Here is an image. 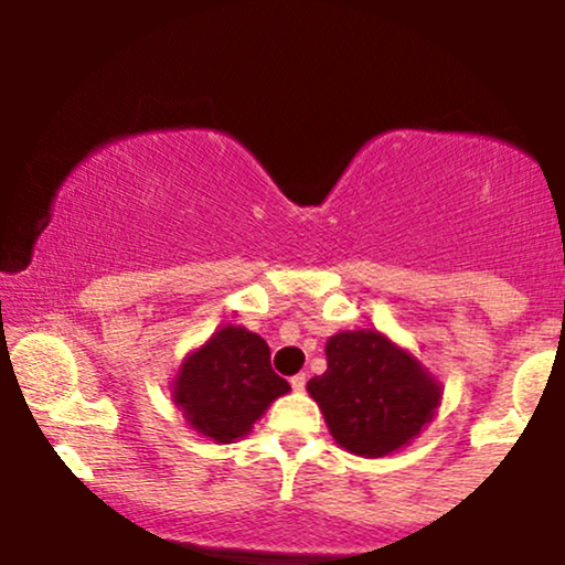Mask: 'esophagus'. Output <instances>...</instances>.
Returning a JSON list of instances; mask_svg holds the SVG:
<instances>
[{
	"mask_svg": "<svg viewBox=\"0 0 565 565\" xmlns=\"http://www.w3.org/2000/svg\"><path fill=\"white\" fill-rule=\"evenodd\" d=\"M289 382H291V391L300 393V391H305V382H308V380H305V374H295V377H291Z\"/></svg>",
	"mask_w": 565,
	"mask_h": 565,
	"instance_id": "34e87169",
	"label": "esophagus"
}]
</instances>
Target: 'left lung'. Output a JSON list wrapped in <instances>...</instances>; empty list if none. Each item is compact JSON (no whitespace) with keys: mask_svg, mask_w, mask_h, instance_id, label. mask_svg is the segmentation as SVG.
Here are the masks:
<instances>
[{"mask_svg":"<svg viewBox=\"0 0 565 565\" xmlns=\"http://www.w3.org/2000/svg\"><path fill=\"white\" fill-rule=\"evenodd\" d=\"M327 372L308 382L337 444L382 457L433 419L440 387L380 332H340L327 342Z\"/></svg>","mask_w":565,"mask_h":565,"instance_id":"8db88e82","label":"left lung"}]
</instances>
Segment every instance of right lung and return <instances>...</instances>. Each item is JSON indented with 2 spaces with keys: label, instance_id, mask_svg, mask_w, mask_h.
<instances>
[{
  "label": "right lung",
  "instance_id": "right-lung-1",
  "mask_svg": "<svg viewBox=\"0 0 565 565\" xmlns=\"http://www.w3.org/2000/svg\"><path fill=\"white\" fill-rule=\"evenodd\" d=\"M289 382L270 366V348L260 334L223 327L180 369L174 401L201 436L231 444L252 430Z\"/></svg>",
  "mask_w": 565,
  "mask_h": 565
}]
</instances>
